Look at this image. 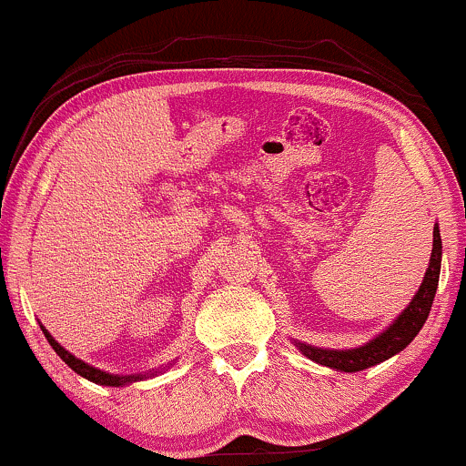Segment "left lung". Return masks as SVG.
Returning a JSON list of instances; mask_svg holds the SVG:
<instances>
[{
  "instance_id": "1",
  "label": "left lung",
  "mask_w": 466,
  "mask_h": 466,
  "mask_svg": "<svg viewBox=\"0 0 466 466\" xmlns=\"http://www.w3.org/2000/svg\"><path fill=\"white\" fill-rule=\"evenodd\" d=\"M441 258H442V238L438 225L433 228V249L431 258H429V268L424 272V280L418 289V294L413 296L411 303L407 305V309L393 320V325L387 327L380 336H376L374 340H370L367 345L358 347V350H320V347H309L303 342H296L299 350L305 356L311 358L319 365L331 367V370L339 371H362L367 367L378 365V362L387 360L398 351H402L405 347L416 339L418 331L422 329L424 320H427L429 311H431L433 296L438 289V279H441Z\"/></svg>"
}]
</instances>
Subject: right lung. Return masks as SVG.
<instances>
[{
	"mask_svg": "<svg viewBox=\"0 0 466 466\" xmlns=\"http://www.w3.org/2000/svg\"><path fill=\"white\" fill-rule=\"evenodd\" d=\"M44 329V327H42ZM44 336H46V340L50 342V347H53L55 351H57L59 354V358L61 360L66 362V365L70 367V370L73 371H76V374L79 376H84V378H88V380H92V382H96V385H108V387H119V385H126V382H132V380H139V376H115V374H106V371H101V370H95V367H90V365H86L84 360H79V358H75L73 354H70V351H66L64 347L59 345L57 340L53 339V336L48 334V331L44 329Z\"/></svg>",
	"mask_w": 466,
	"mask_h": 466,
	"instance_id": "obj_1",
	"label": "right lung"
}]
</instances>
